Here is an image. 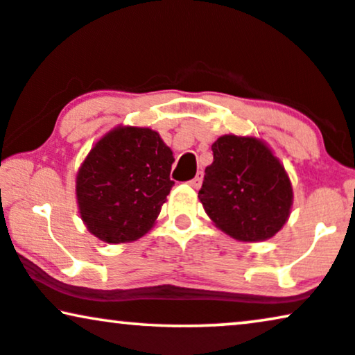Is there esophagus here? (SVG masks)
I'll list each match as a JSON object with an SVG mask.
<instances>
[{"instance_id": "esophagus-1", "label": "esophagus", "mask_w": 355, "mask_h": 355, "mask_svg": "<svg viewBox=\"0 0 355 355\" xmlns=\"http://www.w3.org/2000/svg\"><path fill=\"white\" fill-rule=\"evenodd\" d=\"M188 183H190V185L195 188V190H198V188L201 187V183H203V175L198 173L195 178H193V180H190Z\"/></svg>"}]
</instances>
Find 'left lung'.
<instances>
[{
  "label": "left lung",
  "mask_w": 355,
  "mask_h": 355,
  "mask_svg": "<svg viewBox=\"0 0 355 355\" xmlns=\"http://www.w3.org/2000/svg\"><path fill=\"white\" fill-rule=\"evenodd\" d=\"M211 149L213 164L206 167L198 193L206 214L237 241L270 239L284 227L293 205L284 165L255 137L227 134Z\"/></svg>",
  "instance_id": "left-lung-1"
}]
</instances>
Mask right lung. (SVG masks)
Returning a JSON list of instances; mask_svg holds the SVG:
<instances>
[{
	"instance_id": "right-lung-1",
	"label": "right lung",
	"mask_w": 355,
	"mask_h": 355,
	"mask_svg": "<svg viewBox=\"0 0 355 355\" xmlns=\"http://www.w3.org/2000/svg\"><path fill=\"white\" fill-rule=\"evenodd\" d=\"M170 147L149 128L118 125L96 142L77 173L87 230L107 244L132 242L155 224L172 190Z\"/></svg>"
}]
</instances>
